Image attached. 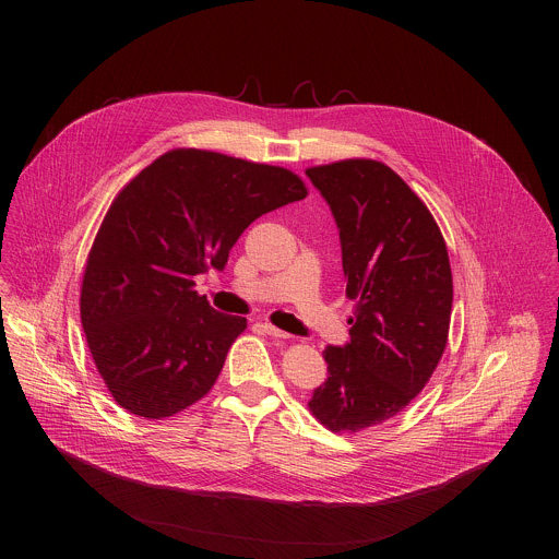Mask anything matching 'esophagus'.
I'll list each match as a JSON object with an SVG mask.
<instances>
[{"mask_svg":"<svg viewBox=\"0 0 559 559\" xmlns=\"http://www.w3.org/2000/svg\"><path fill=\"white\" fill-rule=\"evenodd\" d=\"M263 328V332L267 334V336H272V338H289V334H285L283 330H278V328H274L272 323H263L261 325Z\"/></svg>","mask_w":559,"mask_h":559,"instance_id":"obj_1","label":"esophagus"}]
</instances>
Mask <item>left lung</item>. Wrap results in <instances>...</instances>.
Wrapping results in <instances>:
<instances>
[{"label":"left lung","mask_w":559,"mask_h":559,"mask_svg":"<svg viewBox=\"0 0 559 559\" xmlns=\"http://www.w3.org/2000/svg\"><path fill=\"white\" fill-rule=\"evenodd\" d=\"M341 229L352 341L323 352L311 416L358 433L403 412L425 389L449 338L453 276L444 236L423 199L373 158L307 168Z\"/></svg>","instance_id":"8db88e82"}]
</instances>
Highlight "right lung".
<instances>
[{
	"label": "right lung",
	"instance_id": "add662e5",
	"mask_svg": "<svg viewBox=\"0 0 559 559\" xmlns=\"http://www.w3.org/2000/svg\"><path fill=\"white\" fill-rule=\"evenodd\" d=\"M305 197L287 168L197 147L162 154L119 190L79 296L91 356L119 407L164 420L210 393L248 321L212 309L194 276L223 270L261 214Z\"/></svg>",
	"mask_w": 559,
	"mask_h": 559
}]
</instances>
